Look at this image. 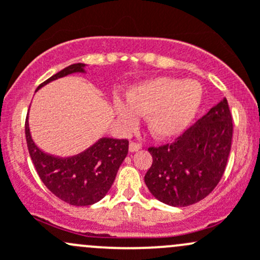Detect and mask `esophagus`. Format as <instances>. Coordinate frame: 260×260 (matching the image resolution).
<instances>
[{"label": "esophagus", "instance_id": "34e87169", "mask_svg": "<svg viewBox=\"0 0 260 260\" xmlns=\"http://www.w3.org/2000/svg\"><path fill=\"white\" fill-rule=\"evenodd\" d=\"M141 148H142V146H141L140 143H136V142L129 143V151L131 152H137V151H140Z\"/></svg>", "mask_w": 260, "mask_h": 260}]
</instances>
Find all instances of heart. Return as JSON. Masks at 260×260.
I'll return each mask as SVG.
<instances>
[{
  "label": "heart",
  "instance_id": "obj_1",
  "mask_svg": "<svg viewBox=\"0 0 260 260\" xmlns=\"http://www.w3.org/2000/svg\"><path fill=\"white\" fill-rule=\"evenodd\" d=\"M203 88L195 80L156 78L131 86L127 102L115 99L114 111L124 128L136 124L138 114H146V125L157 140L181 135L198 113Z\"/></svg>",
  "mask_w": 260,
  "mask_h": 260
}]
</instances>
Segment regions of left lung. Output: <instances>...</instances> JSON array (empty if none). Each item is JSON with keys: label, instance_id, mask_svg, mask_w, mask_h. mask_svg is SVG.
<instances>
[{"label": "left lung", "instance_id": "1", "mask_svg": "<svg viewBox=\"0 0 260 260\" xmlns=\"http://www.w3.org/2000/svg\"><path fill=\"white\" fill-rule=\"evenodd\" d=\"M232 138V113L224 98L174 143L149 147L153 161L145 176L149 192L177 208L205 199L224 175Z\"/></svg>", "mask_w": 260, "mask_h": 260}]
</instances>
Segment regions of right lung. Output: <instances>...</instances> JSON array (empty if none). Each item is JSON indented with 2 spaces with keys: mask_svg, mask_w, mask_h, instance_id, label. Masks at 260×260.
Masks as SVG:
<instances>
[{
  "mask_svg": "<svg viewBox=\"0 0 260 260\" xmlns=\"http://www.w3.org/2000/svg\"><path fill=\"white\" fill-rule=\"evenodd\" d=\"M85 67L81 62L69 65L40 84L38 90L50 81L67 75L85 74ZM25 135L28 153L44 185L60 200L74 206L93 205L102 200L113 185L118 169L128 153L127 140L107 137L75 156L59 157L45 153L32 141L28 117L25 123Z\"/></svg>",
  "mask_w": 260,
  "mask_h": 260,
  "instance_id": "1",
  "label": "right lung"
}]
</instances>
